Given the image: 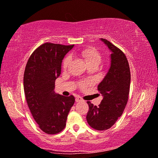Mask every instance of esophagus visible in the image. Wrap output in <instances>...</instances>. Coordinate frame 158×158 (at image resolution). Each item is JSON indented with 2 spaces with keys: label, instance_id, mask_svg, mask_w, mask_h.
Listing matches in <instances>:
<instances>
[{
  "label": "esophagus",
  "instance_id": "obj_1",
  "mask_svg": "<svg viewBox=\"0 0 158 158\" xmlns=\"http://www.w3.org/2000/svg\"><path fill=\"white\" fill-rule=\"evenodd\" d=\"M82 101L83 100H82V98L80 96H77L76 98H75V101H76V102H80V101Z\"/></svg>",
  "mask_w": 158,
  "mask_h": 158
}]
</instances>
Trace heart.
<instances>
[{
	"label": "heart",
	"mask_w": 158,
	"mask_h": 158,
	"mask_svg": "<svg viewBox=\"0 0 158 158\" xmlns=\"http://www.w3.org/2000/svg\"><path fill=\"white\" fill-rule=\"evenodd\" d=\"M80 55H81V57L83 58L88 67H98L101 62V56L100 55V53H99L96 49H95L94 48H90V47H89V48L84 49L83 50L80 52ZM70 56H67V57H64L63 62H62V66H63L64 68H67V67L68 66L69 63H70ZM81 86L82 88H85L86 86V83H81Z\"/></svg>",
	"instance_id": "heart-1"
}]
</instances>
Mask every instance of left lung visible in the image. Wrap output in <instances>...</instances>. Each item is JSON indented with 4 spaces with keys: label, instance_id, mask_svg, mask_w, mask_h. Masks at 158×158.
I'll return each instance as SVG.
<instances>
[{
    "label": "left lung",
    "instance_id": "1",
    "mask_svg": "<svg viewBox=\"0 0 158 158\" xmlns=\"http://www.w3.org/2000/svg\"><path fill=\"white\" fill-rule=\"evenodd\" d=\"M101 40L111 51V66L98 90L103 99L98 106L87 101L86 119L93 129L103 131L111 128L122 116L128 101L130 88V69L124 53L105 39Z\"/></svg>",
    "mask_w": 158,
    "mask_h": 158
}]
</instances>
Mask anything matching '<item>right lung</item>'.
<instances>
[{
	"mask_svg": "<svg viewBox=\"0 0 158 158\" xmlns=\"http://www.w3.org/2000/svg\"><path fill=\"white\" fill-rule=\"evenodd\" d=\"M74 45L44 43L28 60L23 75V89L28 106L39 127L49 135L63 130L73 96L55 92V80L61 74L62 62Z\"/></svg>",
	"mask_w": 158,
	"mask_h": 158,
	"instance_id": "1",
	"label": "right lung"
}]
</instances>
